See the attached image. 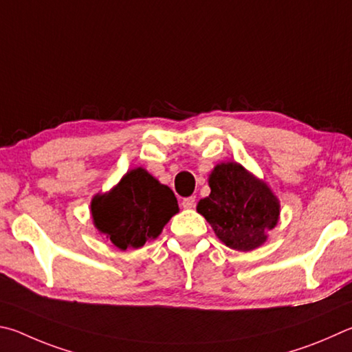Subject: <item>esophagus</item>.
Instances as JSON below:
<instances>
[{"mask_svg": "<svg viewBox=\"0 0 352 352\" xmlns=\"http://www.w3.org/2000/svg\"><path fill=\"white\" fill-rule=\"evenodd\" d=\"M196 206V198L195 196H190V198H186L182 201V207L187 208V210H190V208H193Z\"/></svg>", "mask_w": 352, "mask_h": 352, "instance_id": "esophagus-1", "label": "esophagus"}]
</instances>
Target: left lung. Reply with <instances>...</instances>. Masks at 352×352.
<instances>
[{
  "label": "left lung",
  "mask_w": 352,
  "mask_h": 352,
  "mask_svg": "<svg viewBox=\"0 0 352 352\" xmlns=\"http://www.w3.org/2000/svg\"><path fill=\"white\" fill-rule=\"evenodd\" d=\"M212 192L198 212L230 249L249 252L266 241L278 223L280 204L270 188L236 162L219 164L208 179Z\"/></svg>",
  "instance_id": "8db88e82"
}]
</instances>
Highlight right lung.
<instances>
[{
  "instance_id": "1",
  "label": "right lung",
  "mask_w": 352,
  "mask_h": 352,
  "mask_svg": "<svg viewBox=\"0 0 352 352\" xmlns=\"http://www.w3.org/2000/svg\"><path fill=\"white\" fill-rule=\"evenodd\" d=\"M177 199L170 187L162 186L144 168L128 171L119 186L92 199L94 224L111 243L122 250L139 249L162 232Z\"/></svg>"
}]
</instances>
